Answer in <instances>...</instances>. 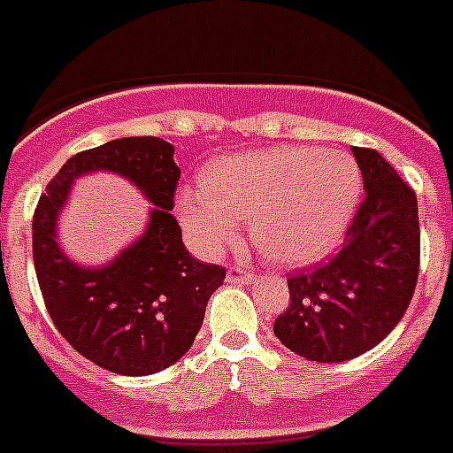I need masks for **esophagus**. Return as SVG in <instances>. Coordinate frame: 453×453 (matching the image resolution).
<instances>
[{"instance_id": "obj_1", "label": "esophagus", "mask_w": 453, "mask_h": 453, "mask_svg": "<svg viewBox=\"0 0 453 453\" xmlns=\"http://www.w3.org/2000/svg\"><path fill=\"white\" fill-rule=\"evenodd\" d=\"M231 283H250L254 279V272L250 270L247 265L238 263V265H231L229 267V276H226Z\"/></svg>"}]
</instances>
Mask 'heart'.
Instances as JSON below:
<instances>
[{
	"mask_svg": "<svg viewBox=\"0 0 453 453\" xmlns=\"http://www.w3.org/2000/svg\"><path fill=\"white\" fill-rule=\"evenodd\" d=\"M202 188L177 192V215L203 254L235 242L242 219L276 265H308L329 254L349 229L361 202L363 177L338 150L276 147L242 151L208 163Z\"/></svg>",
	"mask_w": 453,
	"mask_h": 453,
	"instance_id": "1",
	"label": "heart"
}]
</instances>
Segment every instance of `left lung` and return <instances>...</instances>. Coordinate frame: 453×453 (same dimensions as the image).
Instances as JSON below:
<instances>
[{"instance_id":"left-lung-1","label":"left lung","mask_w":453,"mask_h":453,"mask_svg":"<svg viewBox=\"0 0 453 453\" xmlns=\"http://www.w3.org/2000/svg\"><path fill=\"white\" fill-rule=\"evenodd\" d=\"M365 199L345 247L313 270L288 276L290 303L276 338L308 361L342 363L376 347L399 324L419 274L415 190L376 150L354 147Z\"/></svg>"}]
</instances>
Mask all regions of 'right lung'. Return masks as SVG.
Here are the masks:
<instances>
[{
  "label": "right lung",
  "mask_w": 453,
  "mask_h": 453,
  "mask_svg": "<svg viewBox=\"0 0 453 453\" xmlns=\"http://www.w3.org/2000/svg\"><path fill=\"white\" fill-rule=\"evenodd\" d=\"M174 147L154 135L118 138L79 151L40 195L34 213V265L51 322L88 361L124 376L177 363L202 329L206 303L226 270L195 261L174 208L181 170ZM106 169L129 178L155 203L146 234L102 268L72 264L55 242V219L71 181Z\"/></svg>",
  "instance_id": "right-lung-1"
}]
</instances>
